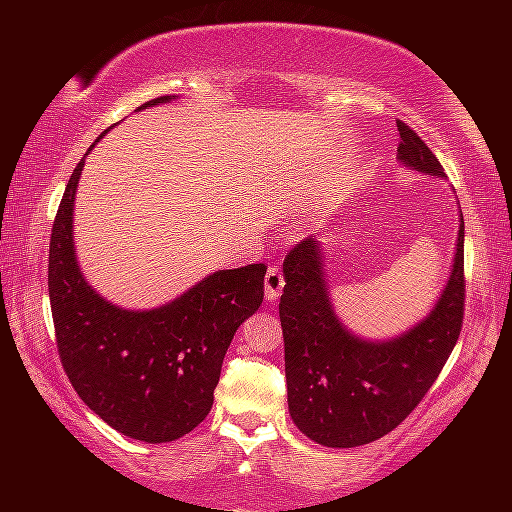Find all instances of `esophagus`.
Here are the masks:
<instances>
[{
  "label": "esophagus",
  "mask_w": 512,
  "mask_h": 512,
  "mask_svg": "<svg viewBox=\"0 0 512 512\" xmlns=\"http://www.w3.org/2000/svg\"><path fill=\"white\" fill-rule=\"evenodd\" d=\"M282 289H284L282 270H279L277 265H270L268 272H265V298H268L270 303H275V300L282 296Z\"/></svg>",
  "instance_id": "1"
}]
</instances>
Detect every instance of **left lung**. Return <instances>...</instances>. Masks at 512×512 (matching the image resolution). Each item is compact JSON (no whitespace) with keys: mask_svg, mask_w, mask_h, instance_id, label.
Returning a JSON list of instances; mask_svg holds the SVG:
<instances>
[{"mask_svg":"<svg viewBox=\"0 0 512 512\" xmlns=\"http://www.w3.org/2000/svg\"><path fill=\"white\" fill-rule=\"evenodd\" d=\"M398 160L445 177L443 165L408 123L396 121ZM279 319L293 424L326 447H359L394 431L436 382L464 324V216L450 279L438 303L403 335L373 342L349 333L328 298L324 251L314 237L284 258Z\"/></svg>","mask_w":512,"mask_h":512,"instance_id":"8db88e82","label":"left lung"}]
</instances>
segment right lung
<instances>
[{
	"instance_id": "add662e5",
	"label": "right lung",
	"mask_w": 512,
	"mask_h": 512,
	"mask_svg": "<svg viewBox=\"0 0 512 512\" xmlns=\"http://www.w3.org/2000/svg\"><path fill=\"white\" fill-rule=\"evenodd\" d=\"M170 100L174 95L156 97L139 109ZM81 170L83 158L60 200L48 249L62 368L81 401L111 429L144 443H170L212 410L223 356L242 321L263 303L268 265L214 272L156 310L111 305L83 279L74 256L72 212Z\"/></svg>"
}]
</instances>
